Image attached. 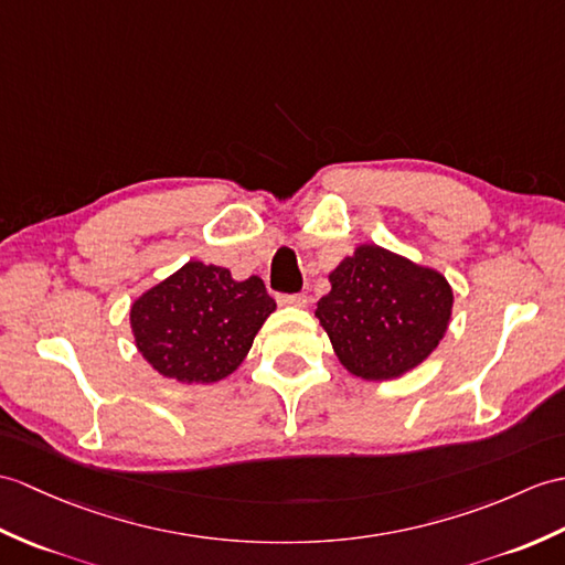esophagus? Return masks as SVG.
<instances>
[{"mask_svg": "<svg viewBox=\"0 0 565 565\" xmlns=\"http://www.w3.org/2000/svg\"><path fill=\"white\" fill-rule=\"evenodd\" d=\"M277 300H279V306H291V308H306L308 306L306 294H279Z\"/></svg>", "mask_w": 565, "mask_h": 565, "instance_id": "1", "label": "esophagus"}]
</instances>
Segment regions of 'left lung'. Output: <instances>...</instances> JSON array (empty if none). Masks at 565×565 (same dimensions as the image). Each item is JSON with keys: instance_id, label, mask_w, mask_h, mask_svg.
<instances>
[{"instance_id": "left-lung-1", "label": "left lung", "mask_w": 565, "mask_h": 565, "mask_svg": "<svg viewBox=\"0 0 565 565\" xmlns=\"http://www.w3.org/2000/svg\"><path fill=\"white\" fill-rule=\"evenodd\" d=\"M330 281L315 315L353 375L399 377L428 359L448 330L452 288L443 274L383 247H356Z\"/></svg>"}]
</instances>
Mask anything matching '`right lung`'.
<instances>
[{
    "label": "right lung",
    "instance_id": "obj_1",
    "mask_svg": "<svg viewBox=\"0 0 565 565\" xmlns=\"http://www.w3.org/2000/svg\"><path fill=\"white\" fill-rule=\"evenodd\" d=\"M277 308L265 281H235L226 267L188 262L132 306L137 347L156 371L209 385L231 375Z\"/></svg>",
    "mask_w": 565,
    "mask_h": 565
}]
</instances>
